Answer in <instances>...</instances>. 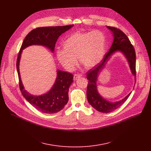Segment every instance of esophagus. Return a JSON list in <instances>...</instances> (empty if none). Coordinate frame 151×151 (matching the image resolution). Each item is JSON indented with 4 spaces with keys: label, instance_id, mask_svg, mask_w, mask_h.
Masks as SVG:
<instances>
[{
    "label": "esophagus",
    "instance_id": "1",
    "mask_svg": "<svg viewBox=\"0 0 151 151\" xmlns=\"http://www.w3.org/2000/svg\"><path fill=\"white\" fill-rule=\"evenodd\" d=\"M82 75H81V74H75V75H74L73 79H74L75 81H76V80H77L78 78H81V77H82Z\"/></svg>",
    "mask_w": 151,
    "mask_h": 151
}]
</instances>
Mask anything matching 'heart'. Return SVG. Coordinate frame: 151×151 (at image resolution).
<instances>
[{"label":"heart","mask_w":151,"mask_h":151,"mask_svg":"<svg viewBox=\"0 0 151 151\" xmlns=\"http://www.w3.org/2000/svg\"><path fill=\"white\" fill-rule=\"evenodd\" d=\"M63 48L56 50V57L61 65L71 71L77 64V57L86 68H92L103 60L106 37L100 30L76 32L63 42Z\"/></svg>","instance_id":"heart-1"}]
</instances>
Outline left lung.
Returning <instances> with one entry per match:
<instances>
[{"label":"left lung","instance_id":"left-lung-1","mask_svg":"<svg viewBox=\"0 0 151 151\" xmlns=\"http://www.w3.org/2000/svg\"><path fill=\"white\" fill-rule=\"evenodd\" d=\"M106 27L112 32L113 35L114 40L112 46L109 51L104 55L103 59L99 65H97V66L87 72V79L89 81L87 90V100L96 110L103 113H109L116 109L126 101L132 93V92L130 93L122 100L111 102L103 98L99 93L97 85L98 77L100 73L106 66L107 63L111 58V56L116 52L122 53L128 62L131 72L134 76L135 81L136 75V53L130 40L125 34L119 29L110 26H107Z\"/></svg>","mask_w":151,"mask_h":151}]
</instances>
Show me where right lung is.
<instances>
[{
  "instance_id": "obj_1",
  "label": "right lung",
  "mask_w": 151,
  "mask_h": 151,
  "mask_svg": "<svg viewBox=\"0 0 151 151\" xmlns=\"http://www.w3.org/2000/svg\"><path fill=\"white\" fill-rule=\"evenodd\" d=\"M73 26V25L43 27L33 29L26 36L20 48L17 61V69L21 92L28 102L43 113H57L64 108L69 100L68 91L73 82V75L58 69L55 81L47 93L39 96L31 94L25 90L20 76L19 66L21 53L23 50L32 45L43 46L53 53L58 38Z\"/></svg>"
}]
</instances>
